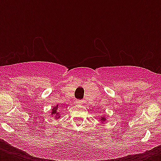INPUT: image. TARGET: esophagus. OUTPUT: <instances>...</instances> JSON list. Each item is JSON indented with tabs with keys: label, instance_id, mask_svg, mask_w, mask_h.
<instances>
[{
	"label": "esophagus",
	"instance_id": "34e87169",
	"mask_svg": "<svg viewBox=\"0 0 161 161\" xmlns=\"http://www.w3.org/2000/svg\"><path fill=\"white\" fill-rule=\"evenodd\" d=\"M75 103L76 104H82V103H83V101L80 100V99H77V100H75Z\"/></svg>",
	"mask_w": 161,
	"mask_h": 161
}]
</instances>
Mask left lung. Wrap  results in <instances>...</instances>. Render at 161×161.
<instances>
[{"label":"left lung","mask_w":161,"mask_h":161,"mask_svg":"<svg viewBox=\"0 0 161 161\" xmlns=\"http://www.w3.org/2000/svg\"><path fill=\"white\" fill-rule=\"evenodd\" d=\"M100 121H102V122H105V121H106V118H104V117H101Z\"/></svg>","instance_id":"left-lung-1"}]
</instances>
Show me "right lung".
Listing matches in <instances>:
<instances>
[{
  "instance_id": "right-lung-1",
  "label": "right lung",
  "mask_w": 161,
  "mask_h": 161,
  "mask_svg": "<svg viewBox=\"0 0 161 161\" xmlns=\"http://www.w3.org/2000/svg\"><path fill=\"white\" fill-rule=\"evenodd\" d=\"M58 110H59L58 105L54 106L53 108V109H52V115H54L55 119H59L60 118V114H59V112H58Z\"/></svg>"
}]
</instances>
